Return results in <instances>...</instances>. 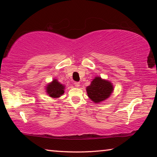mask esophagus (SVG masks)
<instances>
[{"label": "esophagus", "mask_w": 157, "mask_h": 157, "mask_svg": "<svg viewBox=\"0 0 157 157\" xmlns=\"http://www.w3.org/2000/svg\"><path fill=\"white\" fill-rule=\"evenodd\" d=\"M74 84H75V86L77 87V88H79V86H80V83H79V82H75Z\"/></svg>", "instance_id": "esophagus-1"}]
</instances>
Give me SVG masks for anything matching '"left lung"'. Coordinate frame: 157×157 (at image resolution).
I'll list each match as a JSON object with an SVG mask.
<instances>
[{
    "label": "left lung",
    "instance_id": "1",
    "mask_svg": "<svg viewBox=\"0 0 157 157\" xmlns=\"http://www.w3.org/2000/svg\"><path fill=\"white\" fill-rule=\"evenodd\" d=\"M113 91V86L109 81L102 79L100 77H95L86 87L89 98L95 103H100L110 96Z\"/></svg>",
    "mask_w": 157,
    "mask_h": 157
}]
</instances>
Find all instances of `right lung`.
Returning a JSON list of instances; mask_svg holds the SVG:
<instances>
[{
	"label": "right lung",
	"mask_w": 157,
	"mask_h": 157,
	"mask_svg": "<svg viewBox=\"0 0 157 157\" xmlns=\"http://www.w3.org/2000/svg\"><path fill=\"white\" fill-rule=\"evenodd\" d=\"M65 86L57 81V79H54L52 82H50L46 86V92L50 97L53 98H58L61 95L64 94Z\"/></svg>",
	"instance_id": "add662e5"
}]
</instances>
